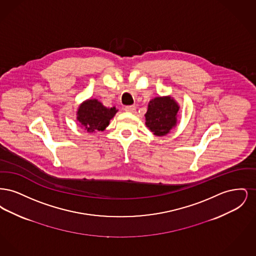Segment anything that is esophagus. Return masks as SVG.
<instances>
[{"label": "esophagus", "mask_w": 256, "mask_h": 256, "mask_svg": "<svg viewBox=\"0 0 256 256\" xmlns=\"http://www.w3.org/2000/svg\"><path fill=\"white\" fill-rule=\"evenodd\" d=\"M124 110H126V112H130V113H134V112H135V110H136V106H126V108H124Z\"/></svg>", "instance_id": "34e87169"}]
</instances>
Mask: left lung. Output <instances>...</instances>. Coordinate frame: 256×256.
I'll return each mask as SVG.
<instances>
[{"mask_svg": "<svg viewBox=\"0 0 256 256\" xmlns=\"http://www.w3.org/2000/svg\"><path fill=\"white\" fill-rule=\"evenodd\" d=\"M180 106L170 96L152 98L145 114L146 126L156 136H165L178 124Z\"/></svg>", "mask_w": 256, "mask_h": 256, "instance_id": "1", "label": "left lung"}]
</instances>
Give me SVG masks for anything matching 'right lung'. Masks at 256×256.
Segmentation results:
<instances>
[{
    "label": "right lung",
    "mask_w": 256,
    "mask_h": 256,
    "mask_svg": "<svg viewBox=\"0 0 256 256\" xmlns=\"http://www.w3.org/2000/svg\"><path fill=\"white\" fill-rule=\"evenodd\" d=\"M117 111L115 106L110 108L104 106L97 98H88L76 110V121L87 132L96 134L108 126Z\"/></svg>",
    "instance_id": "right-lung-1"
}]
</instances>
